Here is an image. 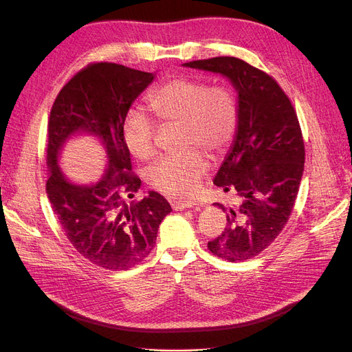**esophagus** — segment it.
<instances>
[{
	"label": "esophagus",
	"mask_w": 352,
	"mask_h": 352,
	"mask_svg": "<svg viewBox=\"0 0 352 352\" xmlns=\"http://www.w3.org/2000/svg\"><path fill=\"white\" fill-rule=\"evenodd\" d=\"M194 206H197L195 201H189V199H179V201H173V210L180 211V210H186V208H192Z\"/></svg>",
	"instance_id": "esophagus-1"
}]
</instances>
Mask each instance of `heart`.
Returning a JSON list of instances; mask_svg holds the SVG:
<instances>
[{
  "label": "heart",
  "mask_w": 352,
  "mask_h": 352,
  "mask_svg": "<svg viewBox=\"0 0 352 352\" xmlns=\"http://www.w3.org/2000/svg\"><path fill=\"white\" fill-rule=\"evenodd\" d=\"M148 105L162 123H180L182 145L197 146L216 157L226 151L238 126V105L225 87H208L201 79L177 78L155 88ZM123 142L136 160L146 162L155 153L154 122L140 110L127 111L122 126ZM208 162L201 151L164 155L148 168L146 179L154 189L173 197L192 195Z\"/></svg>",
  "instance_id": "obj_1"
}]
</instances>
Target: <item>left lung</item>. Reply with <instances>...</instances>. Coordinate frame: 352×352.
Segmentation results:
<instances>
[{
    "mask_svg": "<svg viewBox=\"0 0 352 352\" xmlns=\"http://www.w3.org/2000/svg\"><path fill=\"white\" fill-rule=\"evenodd\" d=\"M182 66L220 74L238 95L236 133L214 185L241 202H214L228 223L207 247L223 260H250L278 238L300 189L305 151L296 113L278 82L243 60L216 57Z\"/></svg>",
    "mask_w": 352,
    "mask_h": 352,
    "instance_id": "1",
    "label": "left lung"
}]
</instances>
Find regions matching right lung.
Here are the masks:
<instances>
[{"instance_id": "right-lung-1", "label": "right lung", "mask_w": 352, "mask_h": 352, "mask_svg": "<svg viewBox=\"0 0 352 352\" xmlns=\"http://www.w3.org/2000/svg\"><path fill=\"white\" fill-rule=\"evenodd\" d=\"M157 73L95 63L57 95L48 122L47 194L67 239L85 258L109 270H127L150 255L160 223L172 211L164 197L141 188L131 175V153L122 126L135 100ZM91 135L103 148L106 168L95 183L78 184L59 166L60 151L74 137Z\"/></svg>"}]
</instances>
